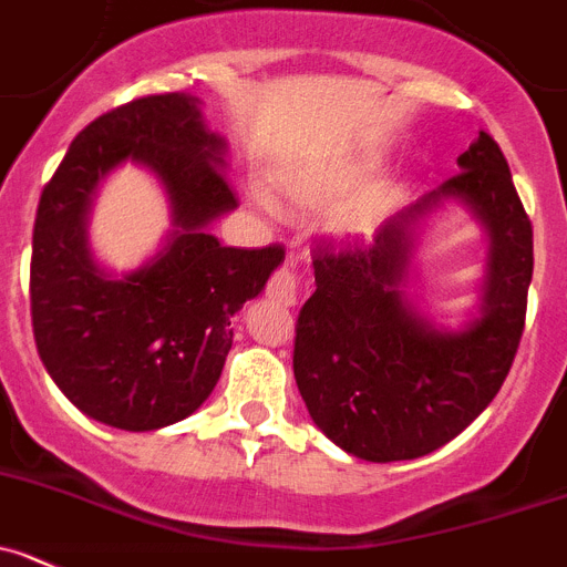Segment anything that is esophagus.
<instances>
[{"label":"esophagus","instance_id":"obj_1","mask_svg":"<svg viewBox=\"0 0 567 567\" xmlns=\"http://www.w3.org/2000/svg\"><path fill=\"white\" fill-rule=\"evenodd\" d=\"M266 293L274 305H279V308H290V305H296V296H299V277H296L293 268L288 266L279 268V271L271 277V282H268Z\"/></svg>","mask_w":567,"mask_h":567}]
</instances>
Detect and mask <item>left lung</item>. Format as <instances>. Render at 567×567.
Segmentation results:
<instances>
[{"mask_svg": "<svg viewBox=\"0 0 567 567\" xmlns=\"http://www.w3.org/2000/svg\"><path fill=\"white\" fill-rule=\"evenodd\" d=\"M462 173L380 226L372 246L321 240L316 293L296 321L293 374L327 439L367 462H405L456 439L498 394L526 327L534 231L489 134L458 156ZM462 199L491 235L482 316L447 333L422 320L399 285L415 226Z\"/></svg>", "mask_w": 567, "mask_h": 567, "instance_id": "8db88e82", "label": "left lung"}]
</instances>
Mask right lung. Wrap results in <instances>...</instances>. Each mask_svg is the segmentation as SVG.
I'll use <instances>...</instances> for the list:
<instances>
[{
  "label": "right lung",
  "instance_id": "obj_1",
  "mask_svg": "<svg viewBox=\"0 0 567 567\" xmlns=\"http://www.w3.org/2000/svg\"><path fill=\"white\" fill-rule=\"evenodd\" d=\"M226 142L198 100L147 94L89 123L41 193L30 259V313L41 363L92 420L156 431L200 409L224 372L231 319L266 288L282 246H220L206 226L235 209ZM131 157L172 195V243L123 280L91 259L85 215L99 178Z\"/></svg>",
  "mask_w": 567,
  "mask_h": 567
}]
</instances>
